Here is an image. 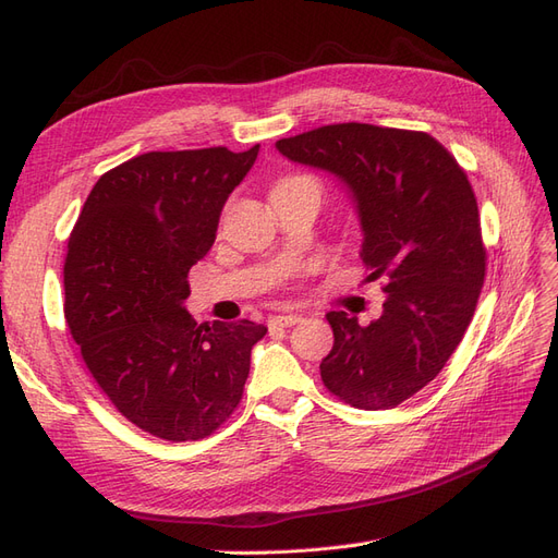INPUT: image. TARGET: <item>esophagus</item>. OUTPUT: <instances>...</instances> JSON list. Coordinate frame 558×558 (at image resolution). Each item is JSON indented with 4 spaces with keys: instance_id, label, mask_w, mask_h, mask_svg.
Segmentation results:
<instances>
[{
    "instance_id": "1",
    "label": "esophagus",
    "mask_w": 558,
    "mask_h": 558,
    "mask_svg": "<svg viewBox=\"0 0 558 558\" xmlns=\"http://www.w3.org/2000/svg\"><path fill=\"white\" fill-rule=\"evenodd\" d=\"M300 320H302L300 314H277V316L269 318V326H272V328H291V326L300 324Z\"/></svg>"
}]
</instances>
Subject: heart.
Listing matches in <instances>:
<instances>
[{"instance_id": "b5f03b06", "label": "heart", "mask_w": 558, "mask_h": 558, "mask_svg": "<svg viewBox=\"0 0 558 558\" xmlns=\"http://www.w3.org/2000/svg\"><path fill=\"white\" fill-rule=\"evenodd\" d=\"M295 179H305V177H291V179H283L281 183H286V181H295Z\"/></svg>"}]
</instances>
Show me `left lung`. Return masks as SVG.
<instances>
[{
    "label": "left lung",
    "instance_id": "obj_1",
    "mask_svg": "<svg viewBox=\"0 0 558 558\" xmlns=\"http://www.w3.org/2000/svg\"><path fill=\"white\" fill-rule=\"evenodd\" d=\"M275 146L344 185L367 279L386 281L381 316L369 326L328 312L335 344L320 379L351 408H398L437 377L475 314L486 251L472 185L426 132L340 123Z\"/></svg>",
    "mask_w": 558,
    "mask_h": 558
}]
</instances>
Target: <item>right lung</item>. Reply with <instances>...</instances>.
<instances>
[{"label": "right lung", "mask_w": 558, "mask_h": 558, "mask_svg": "<svg viewBox=\"0 0 558 558\" xmlns=\"http://www.w3.org/2000/svg\"><path fill=\"white\" fill-rule=\"evenodd\" d=\"M260 146L150 150L99 177L66 244L64 318L97 386L134 426L202 440L238 408L267 328L183 307L226 199Z\"/></svg>", "instance_id": "add662e5"}]
</instances>
